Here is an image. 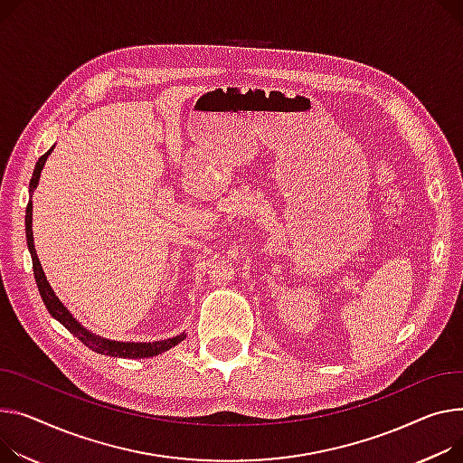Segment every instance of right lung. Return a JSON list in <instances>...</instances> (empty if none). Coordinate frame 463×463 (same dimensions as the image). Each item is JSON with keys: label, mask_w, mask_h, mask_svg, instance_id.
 <instances>
[{"label": "right lung", "mask_w": 463, "mask_h": 463, "mask_svg": "<svg viewBox=\"0 0 463 463\" xmlns=\"http://www.w3.org/2000/svg\"><path fill=\"white\" fill-rule=\"evenodd\" d=\"M53 148V146H52ZM52 148L43 154V156L39 158L37 165H35V171H33V176H31L29 180V192L31 195H33V190L37 188L39 184V178H41V171L44 167V162L48 158V154L52 152ZM31 222H33V204H27L25 208V236H27V248H29V253H31V260H33V273H35V281H37V287H39V292H41V298L46 305L48 313L59 320L61 324H63L74 336H78V341H81L87 348H90L92 352L97 354H104V355H111V357H130V359H141V357H152V355H158V354H164L167 352L169 348L176 346L178 343H182L184 338H186V335H176L173 338H167V341H156V343H118V341H106V338H100L97 335L89 333L85 327H81L74 318L72 315L65 309L63 303H61L52 287L48 285L46 281V275L41 268V262H39V257H37V251H35V243H33V231H31Z\"/></svg>", "instance_id": "obj_1"}]
</instances>
